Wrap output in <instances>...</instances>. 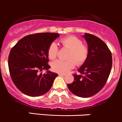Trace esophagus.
Instances as JSON below:
<instances>
[{
    "label": "esophagus",
    "mask_w": 122,
    "mask_h": 122,
    "mask_svg": "<svg viewBox=\"0 0 122 122\" xmlns=\"http://www.w3.org/2000/svg\"><path fill=\"white\" fill-rule=\"evenodd\" d=\"M59 76H65L66 74H63V73H59Z\"/></svg>",
    "instance_id": "obj_1"
}]
</instances>
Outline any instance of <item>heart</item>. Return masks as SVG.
<instances>
[{
    "label": "heart",
    "instance_id": "1",
    "mask_svg": "<svg viewBox=\"0 0 122 122\" xmlns=\"http://www.w3.org/2000/svg\"><path fill=\"white\" fill-rule=\"evenodd\" d=\"M60 42L64 48L70 50L68 55V59L70 60L66 61L57 60L53 61L52 63L53 71L63 74L66 73L74 67L75 61L77 65H81L87 59L89 53L88 48L87 45L82 44L81 39L75 36H68L61 38ZM58 48L57 44L52 42L48 48V57L50 59L53 60L56 58Z\"/></svg>",
    "mask_w": 122,
    "mask_h": 122
}]
</instances>
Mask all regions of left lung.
<instances>
[{"label": "left lung", "instance_id": "left-lung-1", "mask_svg": "<svg viewBox=\"0 0 122 122\" xmlns=\"http://www.w3.org/2000/svg\"><path fill=\"white\" fill-rule=\"evenodd\" d=\"M83 37L88 48L87 59L73 74L74 81L67 84L69 90L81 98L91 97L104 87L111 73L112 57L107 44L95 35L86 33Z\"/></svg>", "mask_w": 122, "mask_h": 122}]
</instances>
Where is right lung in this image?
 Returning <instances> with one entry per match:
<instances>
[{
  "label": "right lung",
  "instance_id": "add662e5",
  "mask_svg": "<svg viewBox=\"0 0 122 122\" xmlns=\"http://www.w3.org/2000/svg\"><path fill=\"white\" fill-rule=\"evenodd\" d=\"M59 36L57 33H38L24 36L17 42L9 53L10 77L16 87L30 97L45 94L52 87L57 73L49 71L48 50ZM46 70L42 74L38 72Z\"/></svg>",
  "mask_w": 122,
  "mask_h": 122
}]
</instances>
